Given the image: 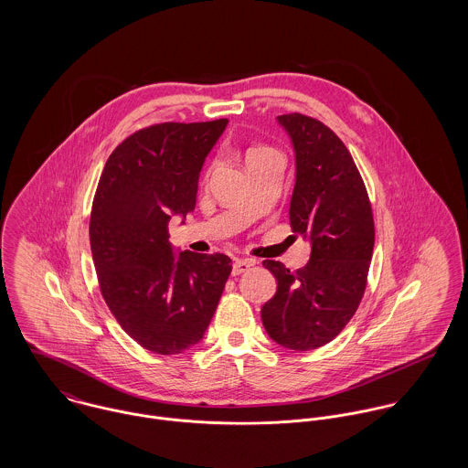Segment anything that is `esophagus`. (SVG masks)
Masks as SVG:
<instances>
[{
  "label": "esophagus",
  "instance_id": "esophagus-1",
  "mask_svg": "<svg viewBox=\"0 0 468 468\" xmlns=\"http://www.w3.org/2000/svg\"><path fill=\"white\" fill-rule=\"evenodd\" d=\"M252 267H254V263L249 261V260H236L234 265H232V275H241V273L249 271Z\"/></svg>",
  "mask_w": 468,
  "mask_h": 468
}]
</instances>
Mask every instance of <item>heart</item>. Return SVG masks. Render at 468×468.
Masks as SVG:
<instances>
[{
  "mask_svg": "<svg viewBox=\"0 0 468 468\" xmlns=\"http://www.w3.org/2000/svg\"><path fill=\"white\" fill-rule=\"evenodd\" d=\"M261 149H263V147H256V149H250V151H249V154H250V153H256V151H261Z\"/></svg>",
  "mask_w": 468,
  "mask_h": 468,
  "instance_id": "obj_1",
  "label": "heart"
}]
</instances>
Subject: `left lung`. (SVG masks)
Wrapping results in <instances>:
<instances>
[{"mask_svg": "<svg viewBox=\"0 0 468 468\" xmlns=\"http://www.w3.org/2000/svg\"><path fill=\"white\" fill-rule=\"evenodd\" d=\"M295 151L292 230L312 245L310 261L290 271L267 260L275 295L261 319L271 340L295 351L317 349L355 315L375 247L373 210L362 176L336 134L321 121L279 115Z\"/></svg>", "mask_w": 468, "mask_h": 468, "instance_id": "left-lung-1", "label": "left lung"}]
</instances>
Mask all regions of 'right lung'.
I'll return each mask as SVG.
<instances>
[{
  "label": "right lung",
  "instance_id": "1",
  "mask_svg": "<svg viewBox=\"0 0 468 468\" xmlns=\"http://www.w3.org/2000/svg\"><path fill=\"white\" fill-rule=\"evenodd\" d=\"M227 124L140 130L115 147L97 186L90 245L102 297L122 330L158 355L200 342L232 270L225 254L176 256L167 229L195 210L203 162Z\"/></svg>",
  "mask_w": 468,
  "mask_h": 468
}]
</instances>
